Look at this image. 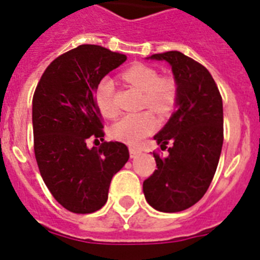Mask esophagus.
Wrapping results in <instances>:
<instances>
[{
  "mask_svg": "<svg viewBox=\"0 0 260 260\" xmlns=\"http://www.w3.org/2000/svg\"><path fill=\"white\" fill-rule=\"evenodd\" d=\"M128 152H130V156H132V157H137V156L141 155L142 151L139 150V148H135V147H130V148H128Z\"/></svg>",
  "mask_w": 260,
  "mask_h": 260,
  "instance_id": "34e87169",
  "label": "esophagus"
}]
</instances>
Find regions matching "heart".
<instances>
[{"instance_id": "heart-1", "label": "heart", "mask_w": 260, "mask_h": 260, "mask_svg": "<svg viewBox=\"0 0 260 260\" xmlns=\"http://www.w3.org/2000/svg\"><path fill=\"white\" fill-rule=\"evenodd\" d=\"M122 78L132 86L143 91V105L160 114L171 112L177 103L178 88L172 78L158 77L157 71L143 63H135L122 73ZM99 112L107 118L117 116L114 104V84L109 78H103L95 89ZM156 118L150 110L128 113L112 126V137L127 144H139L156 128Z\"/></svg>"}]
</instances>
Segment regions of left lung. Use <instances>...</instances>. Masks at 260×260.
Masks as SVG:
<instances>
[{
  "instance_id": "1",
  "label": "left lung",
  "mask_w": 260,
  "mask_h": 260,
  "mask_svg": "<svg viewBox=\"0 0 260 260\" xmlns=\"http://www.w3.org/2000/svg\"><path fill=\"white\" fill-rule=\"evenodd\" d=\"M148 58L172 66L178 109L153 137L161 150L172 146L165 158L153 153L157 169L143 182V192L155 210L180 212L203 198L215 176L224 141L222 99L210 71L183 53Z\"/></svg>"
}]
</instances>
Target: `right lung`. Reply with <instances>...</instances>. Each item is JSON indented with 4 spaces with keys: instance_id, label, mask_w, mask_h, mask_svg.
<instances>
[{
    "instance_id": "1",
    "label": "right lung",
    "mask_w": 260,
    "mask_h": 260,
    "mask_svg": "<svg viewBox=\"0 0 260 260\" xmlns=\"http://www.w3.org/2000/svg\"><path fill=\"white\" fill-rule=\"evenodd\" d=\"M126 61L125 54L83 44L57 57L41 75L32 99L34 151L53 198L74 213H92L107 203L112 177L127 162V147L103 142L98 83Z\"/></svg>"
}]
</instances>
